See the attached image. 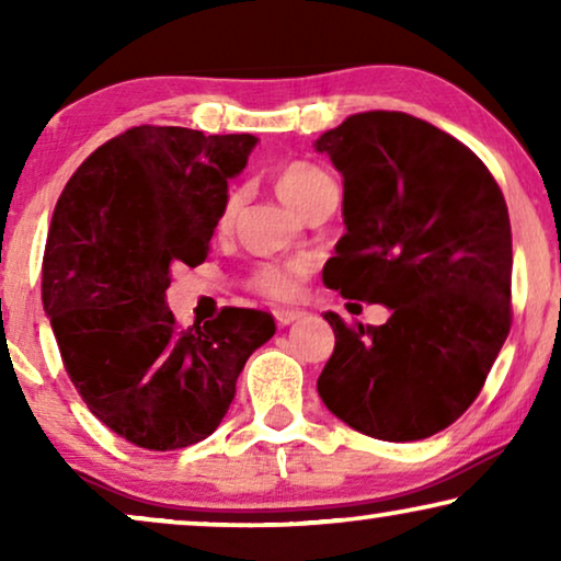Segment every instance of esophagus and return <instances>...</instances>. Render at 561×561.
Segmentation results:
<instances>
[{
  "instance_id": "1",
  "label": "esophagus",
  "mask_w": 561,
  "mask_h": 561,
  "mask_svg": "<svg viewBox=\"0 0 561 561\" xmlns=\"http://www.w3.org/2000/svg\"><path fill=\"white\" fill-rule=\"evenodd\" d=\"M304 317H306V311H301V309H278V311H275V321H278V327H290L294 321L304 319Z\"/></svg>"
}]
</instances>
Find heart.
<instances>
[{
  "label": "heart",
  "mask_w": 561,
  "mask_h": 561,
  "mask_svg": "<svg viewBox=\"0 0 561 561\" xmlns=\"http://www.w3.org/2000/svg\"><path fill=\"white\" fill-rule=\"evenodd\" d=\"M329 186H334L332 179H329L321 168L304 163V160H294V163L283 165L280 171L275 173V188H278V196L298 214L309 209V206L317 202ZM237 206H240V191L232 188L225 196V202H221L219 219H217L219 229L232 227ZM304 273H306L304 260L263 263L255 267V273H252V288L267 298H290L296 296L298 283H301Z\"/></svg>",
  "instance_id": "obj_1"
}]
</instances>
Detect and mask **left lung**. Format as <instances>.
Returning <instances> with one entry per match:
<instances>
[{
	"label": "left lung",
	"mask_w": 561,
	"mask_h": 561,
	"mask_svg": "<svg viewBox=\"0 0 561 561\" xmlns=\"http://www.w3.org/2000/svg\"><path fill=\"white\" fill-rule=\"evenodd\" d=\"M313 150L344 179L324 283L390 309L367 329L324 313L336 342L317 390L357 432L426 439L470 409L508 336V206L470 148L405 112L352 114Z\"/></svg>",
	"instance_id": "obj_1"
}]
</instances>
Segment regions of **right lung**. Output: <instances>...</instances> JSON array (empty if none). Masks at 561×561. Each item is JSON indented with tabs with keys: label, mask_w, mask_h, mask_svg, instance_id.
I'll list each match as a JSON object with an SVG mask.
<instances>
[{
	"label": "right lung",
	"mask_w": 561,
	"mask_h": 561,
	"mask_svg": "<svg viewBox=\"0 0 561 561\" xmlns=\"http://www.w3.org/2000/svg\"><path fill=\"white\" fill-rule=\"evenodd\" d=\"M255 145V135L133 127L83 160L53 211L45 317L83 403L135 447L206 439L248 357L275 334L255 309L179 329L165 304L171 267L209 255L229 179Z\"/></svg>",
	"instance_id": "obj_1"
}]
</instances>
